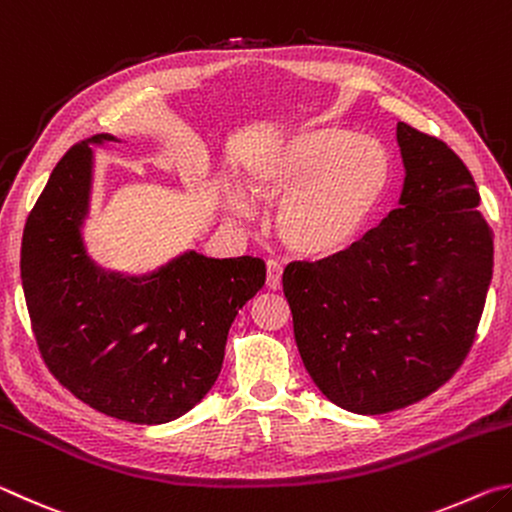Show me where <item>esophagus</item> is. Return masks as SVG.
I'll use <instances>...</instances> for the list:
<instances>
[{
    "label": "esophagus",
    "mask_w": 512,
    "mask_h": 512,
    "mask_svg": "<svg viewBox=\"0 0 512 512\" xmlns=\"http://www.w3.org/2000/svg\"><path fill=\"white\" fill-rule=\"evenodd\" d=\"M266 284L273 291L282 287V264L275 262V259H268L266 262Z\"/></svg>",
    "instance_id": "1"
}]
</instances>
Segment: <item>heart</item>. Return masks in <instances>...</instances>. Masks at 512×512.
<instances>
[{
	"label": "heart",
	"mask_w": 512,
	"mask_h": 512,
	"mask_svg": "<svg viewBox=\"0 0 512 512\" xmlns=\"http://www.w3.org/2000/svg\"><path fill=\"white\" fill-rule=\"evenodd\" d=\"M393 176L391 153L375 137L345 128H309L250 173L262 201H284L277 230L300 255H329L350 244L377 210ZM239 214L248 205L232 201Z\"/></svg>",
	"instance_id": "1"
}]
</instances>
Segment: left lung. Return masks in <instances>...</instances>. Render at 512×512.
Masks as SVG:
<instances>
[{
    "label": "left lung",
    "instance_id": "obj_1",
    "mask_svg": "<svg viewBox=\"0 0 512 512\" xmlns=\"http://www.w3.org/2000/svg\"><path fill=\"white\" fill-rule=\"evenodd\" d=\"M400 207L366 237L282 275L302 363L329 402L388 413L438 391L474 343L492 235L463 160L400 121Z\"/></svg>",
    "mask_w": 512,
    "mask_h": 512
}]
</instances>
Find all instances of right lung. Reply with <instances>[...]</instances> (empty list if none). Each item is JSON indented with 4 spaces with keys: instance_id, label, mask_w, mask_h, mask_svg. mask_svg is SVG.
I'll return each mask as SVG.
<instances>
[{
    "instance_id": "add662e5",
    "label": "right lung",
    "mask_w": 512,
    "mask_h": 512,
    "mask_svg": "<svg viewBox=\"0 0 512 512\" xmlns=\"http://www.w3.org/2000/svg\"><path fill=\"white\" fill-rule=\"evenodd\" d=\"M97 135L51 171L24 225L20 273L40 357L69 393L110 418L162 424L214 386L239 309L264 287L259 257L187 253L149 277L101 273L85 255Z\"/></svg>"
}]
</instances>
